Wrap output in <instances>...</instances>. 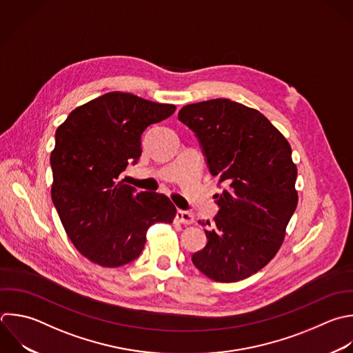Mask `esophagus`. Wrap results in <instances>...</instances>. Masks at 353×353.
<instances>
[{
    "label": "esophagus",
    "instance_id": "1",
    "mask_svg": "<svg viewBox=\"0 0 353 353\" xmlns=\"http://www.w3.org/2000/svg\"><path fill=\"white\" fill-rule=\"evenodd\" d=\"M175 219L183 225H190L194 222V215L189 211H183V210H178L176 211V216Z\"/></svg>",
    "mask_w": 353,
    "mask_h": 353
}]
</instances>
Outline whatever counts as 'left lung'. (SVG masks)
<instances>
[{
  "instance_id": "left-lung-1",
  "label": "left lung",
  "mask_w": 353,
  "mask_h": 353,
  "mask_svg": "<svg viewBox=\"0 0 353 353\" xmlns=\"http://www.w3.org/2000/svg\"><path fill=\"white\" fill-rule=\"evenodd\" d=\"M197 137L221 194L218 214L199 221L207 244L192 255L207 277L239 281L261 270L277 254L296 208V165L281 132L258 110L230 99L183 106L178 113Z\"/></svg>"
}]
</instances>
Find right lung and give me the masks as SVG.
<instances>
[{
    "mask_svg": "<svg viewBox=\"0 0 353 353\" xmlns=\"http://www.w3.org/2000/svg\"><path fill=\"white\" fill-rule=\"evenodd\" d=\"M175 109L116 91L79 106L58 127L51 196L69 239L91 262L125 265L139 256L153 223L172 222L176 208L167 196L137 193L120 175L141 157L143 131Z\"/></svg>",
    "mask_w": 353,
    "mask_h": 353,
    "instance_id": "1",
    "label": "right lung"
}]
</instances>
